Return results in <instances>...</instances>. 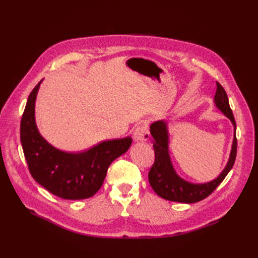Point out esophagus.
<instances>
[{"label":"esophagus","instance_id":"34e87169","mask_svg":"<svg viewBox=\"0 0 258 258\" xmlns=\"http://www.w3.org/2000/svg\"><path fill=\"white\" fill-rule=\"evenodd\" d=\"M133 138L135 142H143L150 139V132H148L147 126L139 125L133 132Z\"/></svg>","mask_w":258,"mask_h":258}]
</instances>
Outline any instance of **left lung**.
Returning a JSON list of instances; mask_svg holds the SVG:
<instances>
[{"label":"left lung","instance_id":"obj_1","mask_svg":"<svg viewBox=\"0 0 258 258\" xmlns=\"http://www.w3.org/2000/svg\"><path fill=\"white\" fill-rule=\"evenodd\" d=\"M216 87L218 88H216V93L214 95V103L216 107L230 119L234 126V138L228 163L219 177L208 183L194 184L183 180L175 172L170 160L168 152L169 141L167 123L164 120L154 122L151 125V134L154 138L153 146L155 151V162L148 172V181H150L154 191L162 199L171 202L186 203V204H191V203L204 200L223 182L228 172L234 165L237 150V140L235 136L236 123L229 105L226 91L218 81H216Z\"/></svg>","mask_w":258,"mask_h":258}]
</instances>
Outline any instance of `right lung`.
Wrapping results in <instances>:
<instances>
[{
	"instance_id": "1",
	"label": "right lung",
	"mask_w": 258,
	"mask_h": 258,
	"mask_svg": "<svg viewBox=\"0 0 258 258\" xmlns=\"http://www.w3.org/2000/svg\"><path fill=\"white\" fill-rule=\"evenodd\" d=\"M42 81L30 93L21 120V142L29 171L54 196L64 200L91 198L100 189L112 162L126 153L132 138L103 141L78 154L57 150L40 136L35 123V99Z\"/></svg>"
}]
</instances>
